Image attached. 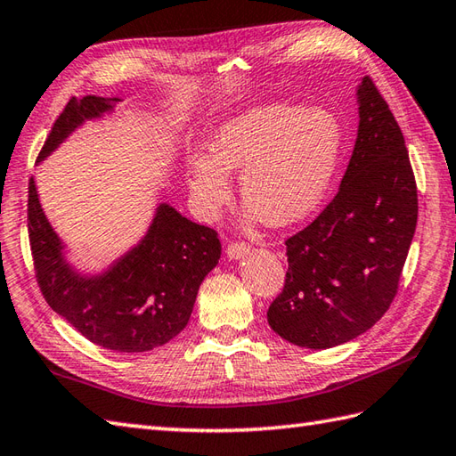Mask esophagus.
<instances>
[{
    "label": "esophagus",
    "instance_id": "obj_1",
    "mask_svg": "<svg viewBox=\"0 0 456 456\" xmlns=\"http://www.w3.org/2000/svg\"><path fill=\"white\" fill-rule=\"evenodd\" d=\"M251 251L249 244H244V241H232V244L226 248V256L230 259H241L246 257Z\"/></svg>",
    "mask_w": 456,
    "mask_h": 456
}]
</instances>
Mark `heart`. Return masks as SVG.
Wrapping results in <instances>:
<instances>
[{
	"label": "heart",
	"mask_w": 456,
	"mask_h": 456,
	"mask_svg": "<svg viewBox=\"0 0 456 456\" xmlns=\"http://www.w3.org/2000/svg\"><path fill=\"white\" fill-rule=\"evenodd\" d=\"M341 150L339 120L323 109L267 105L222 125L208 154H189L185 177L193 207L215 218L232 197L230 174L249 216L269 226L305 218L326 195Z\"/></svg>",
	"instance_id": "1"
}]
</instances>
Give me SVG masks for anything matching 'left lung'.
Masks as SVG:
<instances>
[{"mask_svg":"<svg viewBox=\"0 0 456 456\" xmlns=\"http://www.w3.org/2000/svg\"><path fill=\"white\" fill-rule=\"evenodd\" d=\"M357 103V140L338 195L285 241V287L267 310L273 331L298 347L341 346L384 316L418 224L406 142L369 76Z\"/></svg>","mask_w":456,"mask_h":456,"instance_id":"8db88e82","label":"left lung"}]
</instances>
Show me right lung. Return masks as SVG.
Returning a JSON list of instances; mask_svg holds the SVG:
<instances>
[{
  "label": "right lung",
  "mask_w": 456,
  "mask_h": 456,
  "mask_svg": "<svg viewBox=\"0 0 456 456\" xmlns=\"http://www.w3.org/2000/svg\"><path fill=\"white\" fill-rule=\"evenodd\" d=\"M120 99L72 97L50 130L38 159L64 142L86 120L101 118ZM27 226L40 292L86 339L118 353L164 346L187 326L200 282L220 259L218 234L161 202L146 236L97 275L69 265L64 244L28 181Z\"/></svg>",
  "instance_id": "1"
}]
</instances>
